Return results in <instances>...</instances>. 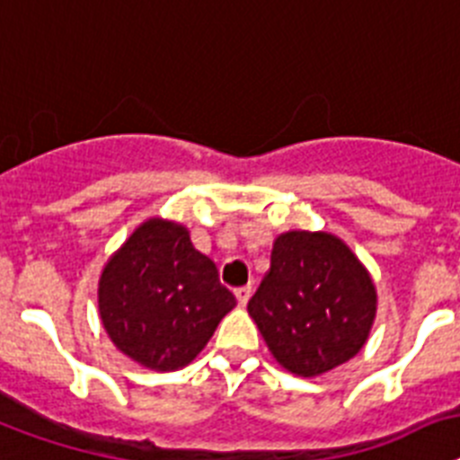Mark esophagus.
Returning a JSON list of instances; mask_svg holds the SVG:
<instances>
[{
    "label": "esophagus",
    "instance_id": "34e87169",
    "mask_svg": "<svg viewBox=\"0 0 460 460\" xmlns=\"http://www.w3.org/2000/svg\"><path fill=\"white\" fill-rule=\"evenodd\" d=\"M250 296H252V287H250V285L238 287V289H235V298H238V305L245 307L247 301H250Z\"/></svg>",
    "mask_w": 460,
    "mask_h": 460
}]
</instances>
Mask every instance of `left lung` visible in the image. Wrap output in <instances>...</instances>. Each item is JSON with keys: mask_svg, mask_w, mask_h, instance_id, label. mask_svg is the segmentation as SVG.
Returning a JSON list of instances; mask_svg holds the SVG:
<instances>
[{"mask_svg": "<svg viewBox=\"0 0 460 460\" xmlns=\"http://www.w3.org/2000/svg\"><path fill=\"white\" fill-rule=\"evenodd\" d=\"M375 307L373 279L341 238L289 231L278 235L247 313L279 366L314 377L358 354Z\"/></svg>", "mask_w": 460, "mask_h": 460, "instance_id": "obj_1", "label": "left lung"}]
</instances>
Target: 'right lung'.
<instances>
[{
  "instance_id": "1",
  "label": "right lung",
  "mask_w": 460,
  "mask_h": 460,
  "mask_svg": "<svg viewBox=\"0 0 460 460\" xmlns=\"http://www.w3.org/2000/svg\"><path fill=\"white\" fill-rule=\"evenodd\" d=\"M235 296L190 231L147 219L111 257L99 279V314L119 351L153 370L194 361Z\"/></svg>"
}]
</instances>
